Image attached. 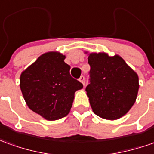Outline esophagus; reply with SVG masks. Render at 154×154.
<instances>
[{"mask_svg": "<svg viewBox=\"0 0 154 154\" xmlns=\"http://www.w3.org/2000/svg\"><path fill=\"white\" fill-rule=\"evenodd\" d=\"M79 81L83 84V86H85V77L83 76H81V77L79 78Z\"/></svg>", "mask_w": 154, "mask_h": 154, "instance_id": "esophagus-1", "label": "esophagus"}]
</instances>
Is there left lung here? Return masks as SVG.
Segmentation results:
<instances>
[{
    "label": "left lung",
    "mask_w": 154,
    "mask_h": 154,
    "mask_svg": "<svg viewBox=\"0 0 154 154\" xmlns=\"http://www.w3.org/2000/svg\"><path fill=\"white\" fill-rule=\"evenodd\" d=\"M88 55L91 78L86 92L92 111L104 119H119L136 102L139 88L137 72L119 55L111 57L106 52Z\"/></svg>",
    "instance_id": "left-lung-1"
}]
</instances>
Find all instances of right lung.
<instances>
[{"label": "right lung", "instance_id": "1", "mask_svg": "<svg viewBox=\"0 0 154 154\" xmlns=\"http://www.w3.org/2000/svg\"><path fill=\"white\" fill-rule=\"evenodd\" d=\"M66 56L59 51L41 55L24 70L20 88L26 105L46 120L66 117L72 106L75 92L83 85L70 75Z\"/></svg>", "mask_w": 154, "mask_h": 154}]
</instances>
